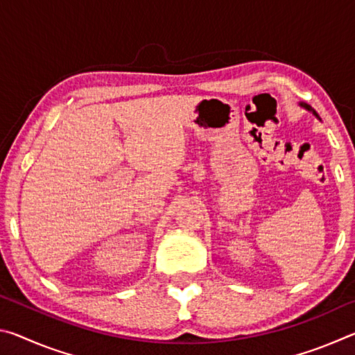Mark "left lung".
I'll use <instances>...</instances> for the list:
<instances>
[{
  "label": "left lung",
  "mask_w": 355,
  "mask_h": 355,
  "mask_svg": "<svg viewBox=\"0 0 355 355\" xmlns=\"http://www.w3.org/2000/svg\"><path fill=\"white\" fill-rule=\"evenodd\" d=\"M300 105H302L304 107H305V110H309V111H313V110H311V106H309V105H304V103H300ZM313 114H315V116L318 117V114L313 111Z\"/></svg>",
  "instance_id": "left-lung-1"
}]
</instances>
